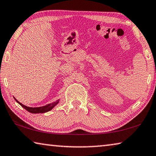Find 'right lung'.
<instances>
[{
	"mask_svg": "<svg viewBox=\"0 0 156 156\" xmlns=\"http://www.w3.org/2000/svg\"><path fill=\"white\" fill-rule=\"evenodd\" d=\"M15 100H16V101L20 105H21V106L24 108L25 109L28 111L29 112L32 113H39L47 112H49V111L51 110L53 108H54L58 103V100H57V101H56V102H52V103H50V104H48V105H44V106H43V107H29L25 106V105H23L22 103H20V102H18L16 99H15Z\"/></svg>",
	"mask_w": 156,
	"mask_h": 156,
	"instance_id": "1",
	"label": "right lung"
}]
</instances>
